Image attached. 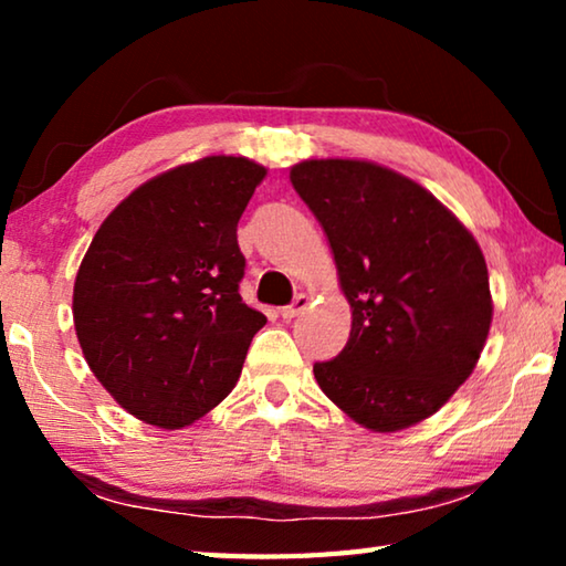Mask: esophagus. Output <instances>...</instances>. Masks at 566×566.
Masks as SVG:
<instances>
[{
    "label": "esophagus",
    "mask_w": 566,
    "mask_h": 566,
    "mask_svg": "<svg viewBox=\"0 0 566 566\" xmlns=\"http://www.w3.org/2000/svg\"><path fill=\"white\" fill-rule=\"evenodd\" d=\"M310 296L306 294H296V300L292 302V304H286L284 310H282V317L290 322V319H294V317H300V314L306 310V306H310Z\"/></svg>",
    "instance_id": "34e87169"
}]
</instances>
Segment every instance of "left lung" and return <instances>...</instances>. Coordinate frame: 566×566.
I'll use <instances>...</instances> for the list:
<instances>
[{"instance_id":"obj_1","label":"left lung","mask_w":566,"mask_h":566,"mask_svg":"<svg viewBox=\"0 0 566 566\" xmlns=\"http://www.w3.org/2000/svg\"><path fill=\"white\" fill-rule=\"evenodd\" d=\"M290 179L329 239L349 342L314 364L334 405L371 432L432 417L476 367L492 324L472 232L417 181L361 159H306Z\"/></svg>"}]
</instances>
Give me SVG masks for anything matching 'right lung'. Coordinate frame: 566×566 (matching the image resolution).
I'll return each mask as SVG.
<instances>
[{
  "mask_svg": "<svg viewBox=\"0 0 566 566\" xmlns=\"http://www.w3.org/2000/svg\"><path fill=\"white\" fill-rule=\"evenodd\" d=\"M266 169L205 157L145 181L94 234L72 314L102 387L147 424L181 429L234 389L266 317L239 296L237 222Z\"/></svg>",
  "mask_w": 566,
  "mask_h": 566,
  "instance_id": "obj_1",
  "label": "right lung"
}]
</instances>
